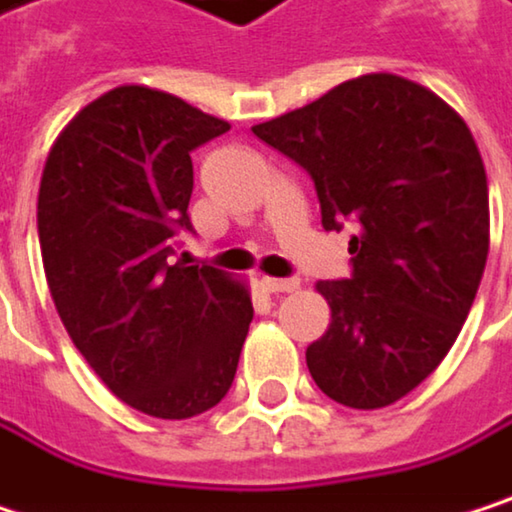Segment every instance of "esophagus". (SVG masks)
I'll return each instance as SVG.
<instances>
[{
  "label": "esophagus",
  "mask_w": 512,
  "mask_h": 512,
  "mask_svg": "<svg viewBox=\"0 0 512 512\" xmlns=\"http://www.w3.org/2000/svg\"><path fill=\"white\" fill-rule=\"evenodd\" d=\"M261 288L270 294H288L300 288V279H261Z\"/></svg>",
  "instance_id": "34e87169"
}]
</instances>
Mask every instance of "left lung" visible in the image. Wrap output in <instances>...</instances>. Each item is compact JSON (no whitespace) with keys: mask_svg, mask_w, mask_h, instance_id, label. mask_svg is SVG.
<instances>
[{"mask_svg":"<svg viewBox=\"0 0 512 512\" xmlns=\"http://www.w3.org/2000/svg\"><path fill=\"white\" fill-rule=\"evenodd\" d=\"M251 131L312 176L324 230L357 227L351 276L318 285L333 324L306 351L315 384L360 411L399 402L453 348L486 270L468 125L426 86L366 74Z\"/></svg>","mask_w":512,"mask_h":512,"instance_id":"8db88e82","label":"left lung"}]
</instances>
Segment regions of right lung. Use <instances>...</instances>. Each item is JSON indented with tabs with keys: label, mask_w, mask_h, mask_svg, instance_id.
Returning a JSON list of instances; mask_svg holds the SVG:
<instances>
[{
	"label": "right lung",
	"mask_w": 512,
	"mask_h": 512,
	"mask_svg": "<svg viewBox=\"0 0 512 512\" xmlns=\"http://www.w3.org/2000/svg\"><path fill=\"white\" fill-rule=\"evenodd\" d=\"M224 131L176 95L119 86L71 119L41 176L56 312L110 393L158 420L227 396L254 315L239 282L173 261L179 233H191V152Z\"/></svg>",
	"instance_id": "add662e5"
}]
</instances>
